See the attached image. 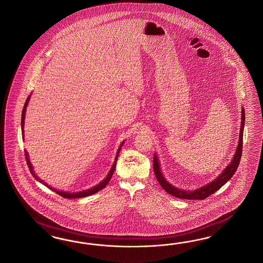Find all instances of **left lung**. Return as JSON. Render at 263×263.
<instances>
[{"instance_id": "obj_1", "label": "left lung", "mask_w": 263, "mask_h": 263, "mask_svg": "<svg viewBox=\"0 0 263 263\" xmlns=\"http://www.w3.org/2000/svg\"><path fill=\"white\" fill-rule=\"evenodd\" d=\"M244 122H245V114L244 109L241 110V123H240V132H239V141L237 144V151L234 156L233 160L231 161L230 164L225 168L223 172L218 176L217 179L213 180L207 185L201 186L199 189H196L194 191H186V190H180L179 188L174 187L167 181L163 175L161 173L160 168V162L158 160L157 155H154V160H153V166H154V172L156 178L158 179L160 186L166 191L168 194L172 195L173 197L183 199H204L209 197L212 194L218 191L221 186L224 185L225 183L234 176L235 172L237 171V166L239 164V160L241 158L242 153V138H243Z\"/></svg>"}]
</instances>
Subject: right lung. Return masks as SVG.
Returning <instances> with one entry per match:
<instances>
[{
    "label": "right lung",
    "mask_w": 263,
    "mask_h": 263,
    "mask_svg": "<svg viewBox=\"0 0 263 263\" xmlns=\"http://www.w3.org/2000/svg\"><path fill=\"white\" fill-rule=\"evenodd\" d=\"M29 100H30V96L27 97L26 103H25V105H24L23 112H22V122H21V123H22V133H23V138H24V126H25V118H26V106H27V103L29 102ZM122 144H123V142H122V144H121V146H120L119 149H118V152H117V155H116L115 161H114L113 165L111 167V169H110L109 173L107 174L106 178L103 179V180H102L99 184H97L96 186H94V187H92V188H90V189L84 190V191H81V192L76 193L64 192V191H58V190H55L53 187H51V186L48 185L47 183L44 182V180L39 179L38 176H36V174H35L34 170H33L32 164L30 163L29 157H28L27 151H26V150H25V155H26V162H27V165H28V168H29V170H30V173L32 174V176L35 178V179L39 180L41 183H43L44 185L46 186V187H48V188H49L50 190H52V191H54V192H56L57 194H59L60 196H62L63 198H66V199H78V198H84V197H87V196H90V195H93V194H95V193L99 192L100 190H102V189H103V188L106 186V184L109 182V180H110L111 178H112V175L114 173L116 164H117V160H118V157H119V153H120V151H121V149H122Z\"/></svg>",
    "instance_id": "add662e5"
}]
</instances>
